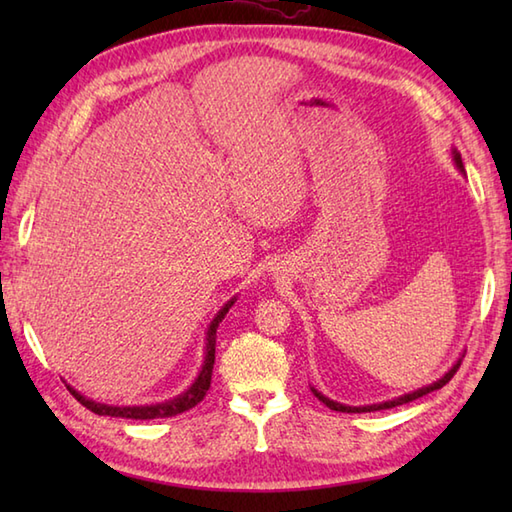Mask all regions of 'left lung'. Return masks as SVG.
I'll use <instances>...</instances> for the list:
<instances>
[{"mask_svg": "<svg viewBox=\"0 0 512 512\" xmlns=\"http://www.w3.org/2000/svg\"><path fill=\"white\" fill-rule=\"evenodd\" d=\"M453 160H455V165L460 167V171H464V165H462V156L458 154V151H453ZM460 365H462V358L458 363H455L447 374H444L440 380H436V383H431V385H427V387H420V389H416V391H411V394H405V396H398V398H394V400H385V402H378V405H365V407H350V405H341V402H334V400H330L328 396H323L321 391H317L312 387V394L317 396L325 407H330V409H334V411H343V413H365V411H380V409H391V407H398V405H405V402H411V400H416V398H422V396H427V394H431V391H436V389H440V387H444L449 383V380L453 378V374L458 372L460 369Z\"/></svg>", "mask_w": 512, "mask_h": 512, "instance_id": "obj_1", "label": "left lung"}]
</instances>
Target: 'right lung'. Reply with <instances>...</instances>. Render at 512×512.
Returning <instances> with one entry per match:
<instances>
[{
  "label": "right lung",
  "instance_id": "obj_1",
  "mask_svg": "<svg viewBox=\"0 0 512 512\" xmlns=\"http://www.w3.org/2000/svg\"><path fill=\"white\" fill-rule=\"evenodd\" d=\"M237 299L233 297L228 303H224V308L215 314V319L211 321L209 330H206V352H204V365L200 369L198 378L193 380V385L182 391L180 396H176L173 400L167 402H158V405H145V407H112V405H103V402H94L90 398L81 396L79 391L68 385L70 394L81 402L85 409H90L99 416H112V418H132V420H154V418H171L178 416V413H184L193 409L198 402L206 396V391L211 387V376H213V363H215V332L217 325L222 323V319L226 317V312L231 310V306Z\"/></svg>",
  "mask_w": 512,
  "mask_h": 512
}]
</instances>
